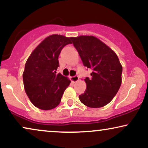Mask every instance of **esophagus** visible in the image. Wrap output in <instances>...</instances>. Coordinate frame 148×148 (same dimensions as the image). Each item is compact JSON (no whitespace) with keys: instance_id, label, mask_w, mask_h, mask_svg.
Returning <instances> with one entry per match:
<instances>
[{"instance_id":"34e87169","label":"esophagus","mask_w":148,"mask_h":148,"mask_svg":"<svg viewBox=\"0 0 148 148\" xmlns=\"http://www.w3.org/2000/svg\"><path fill=\"white\" fill-rule=\"evenodd\" d=\"M70 80L73 83H76V82H77L79 80V77H78V76L76 75L74 76H72V77H70Z\"/></svg>"}]
</instances>
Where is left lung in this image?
<instances>
[{
  "label": "left lung",
  "mask_w": 148,
  "mask_h": 148,
  "mask_svg": "<svg viewBox=\"0 0 148 148\" xmlns=\"http://www.w3.org/2000/svg\"><path fill=\"white\" fill-rule=\"evenodd\" d=\"M83 65L91 68V77L85 78V92L80 102L90 108H100L109 103L121 84L122 66L116 53L107 45L92 35L72 37Z\"/></svg>",
  "instance_id": "obj_1"
}]
</instances>
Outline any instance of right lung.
I'll list each match as a JSON object with an SVG mask.
<instances>
[{"instance_id": "1", "label": "right lung", "mask_w": 148, "mask_h": 148, "mask_svg": "<svg viewBox=\"0 0 148 148\" xmlns=\"http://www.w3.org/2000/svg\"><path fill=\"white\" fill-rule=\"evenodd\" d=\"M72 37L54 34L44 39L33 50L26 62L23 72L24 90L32 104L48 111L60 103L71 81L56 70L58 58L67 44H72Z\"/></svg>"}]
</instances>
